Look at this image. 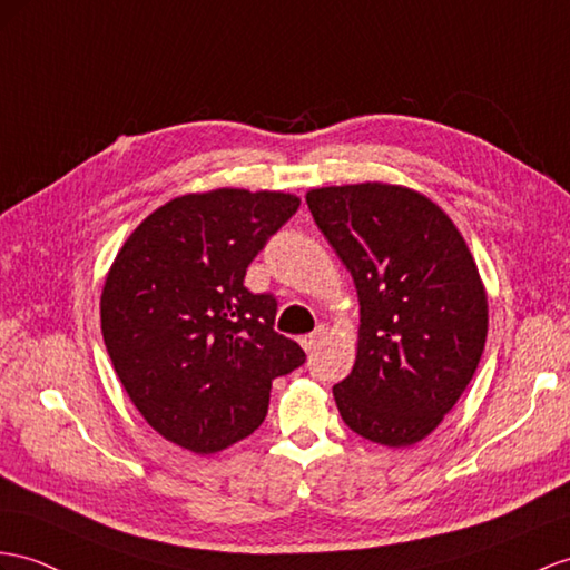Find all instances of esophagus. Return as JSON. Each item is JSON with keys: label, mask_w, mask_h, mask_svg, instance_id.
Here are the masks:
<instances>
[{"label": "esophagus", "mask_w": 570, "mask_h": 570, "mask_svg": "<svg viewBox=\"0 0 570 570\" xmlns=\"http://www.w3.org/2000/svg\"><path fill=\"white\" fill-rule=\"evenodd\" d=\"M324 338H326V326H316L309 336H304L302 338V348L307 351V353H312V351H316L318 345L324 343Z\"/></svg>", "instance_id": "1"}]
</instances>
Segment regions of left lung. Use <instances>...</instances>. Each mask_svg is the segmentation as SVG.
I'll use <instances>...</instances> for the list:
<instances>
[{
  "instance_id": "obj_1",
  "label": "left lung",
  "mask_w": 570,
  "mask_h": 570,
  "mask_svg": "<svg viewBox=\"0 0 570 570\" xmlns=\"http://www.w3.org/2000/svg\"><path fill=\"white\" fill-rule=\"evenodd\" d=\"M360 302L353 372L333 386L343 423L384 448L428 438L474 377L489 299L454 222L423 193L365 180L307 193Z\"/></svg>"
}]
</instances>
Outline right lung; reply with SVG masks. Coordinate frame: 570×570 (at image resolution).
Instances as JSON below:
<instances>
[{
	"instance_id": "1",
	"label": "right lung",
	"mask_w": 570,
	"mask_h": 570,
	"mask_svg": "<svg viewBox=\"0 0 570 570\" xmlns=\"http://www.w3.org/2000/svg\"><path fill=\"white\" fill-rule=\"evenodd\" d=\"M297 207L281 190L188 193L120 246L101 293L104 343L135 409L174 445L213 454L248 438L273 380L304 363L273 331L275 297L244 287L248 263Z\"/></svg>"
}]
</instances>
